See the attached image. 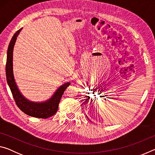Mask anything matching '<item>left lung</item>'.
<instances>
[{"instance_id":"1","label":"left lung","mask_w":155,"mask_h":155,"mask_svg":"<svg viewBox=\"0 0 155 155\" xmlns=\"http://www.w3.org/2000/svg\"><path fill=\"white\" fill-rule=\"evenodd\" d=\"M88 98H90V97H88Z\"/></svg>"}]
</instances>
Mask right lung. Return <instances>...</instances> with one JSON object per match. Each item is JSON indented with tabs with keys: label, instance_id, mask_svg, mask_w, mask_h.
I'll return each mask as SVG.
<instances>
[{
	"label": "right lung",
	"instance_id": "add662e5",
	"mask_svg": "<svg viewBox=\"0 0 155 155\" xmlns=\"http://www.w3.org/2000/svg\"><path fill=\"white\" fill-rule=\"evenodd\" d=\"M21 30L22 28L16 31V33L12 37L7 49L6 62L7 82L11 90L15 103L21 111L32 117L43 119L48 118L57 113L63 94L65 89L70 85V83H65L60 86L51 98L43 103H34L29 101L22 95L15 83L13 72V51L17 37Z\"/></svg>",
	"mask_w": 155,
	"mask_h": 155
}]
</instances>
